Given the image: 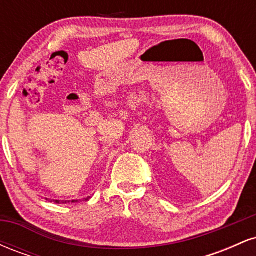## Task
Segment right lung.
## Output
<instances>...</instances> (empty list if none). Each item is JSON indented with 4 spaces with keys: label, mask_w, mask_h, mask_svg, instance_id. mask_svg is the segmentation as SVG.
I'll return each mask as SVG.
<instances>
[{
    "label": "right lung",
    "mask_w": 256,
    "mask_h": 256,
    "mask_svg": "<svg viewBox=\"0 0 256 256\" xmlns=\"http://www.w3.org/2000/svg\"><path fill=\"white\" fill-rule=\"evenodd\" d=\"M90 198V196H88L86 198H83V200H85V201H88V200ZM48 200V198H46ZM52 201H54L55 204H66V202H70V201H60V200H52ZM78 200H72V202H77Z\"/></svg>",
    "instance_id": "1"
}]
</instances>
